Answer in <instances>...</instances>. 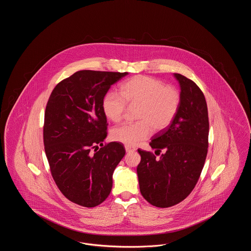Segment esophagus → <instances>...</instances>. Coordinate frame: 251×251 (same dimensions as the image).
Masks as SVG:
<instances>
[{
	"mask_svg": "<svg viewBox=\"0 0 251 251\" xmlns=\"http://www.w3.org/2000/svg\"><path fill=\"white\" fill-rule=\"evenodd\" d=\"M125 150H126V152H132V151H134L136 149L133 148V147H131V146H125Z\"/></svg>",
	"mask_w": 251,
	"mask_h": 251,
	"instance_id": "1",
	"label": "esophagus"
}]
</instances>
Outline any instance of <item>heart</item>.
Returning <instances> with one entry per match:
<instances>
[{
	"mask_svg": "<svg viewBox=\"0 0 251 251\" xmlns=\"http://www.w3.org/2000/svg\"><path fill=\"white\" fill-rule=\"evenodd\" d=\"M120 94L108 93L104 97L102 108L109 120L119 122L129 107L136 110L135 123L124 124L112 130L113 140L133 146L154 132L166 130L175 119L179 103V90L150 76L138 75L126 81L120 86Z\"/></svg>",
	"mask_w": 251,
	"mask_h": 251,
	"instance_id": "obj_1",
	"label": "heart"
}]
</instances>
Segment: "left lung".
I'll return each instance as SVG.
<instances>
[{"label": "left lung", "instance_id": "1", "mask_svg": "<svg viewBox=\"0 0 251 251\" xmlns=\"http://www.w3.org/2000/svg\"><path fill=\"white\" fill-rule=\"evenodd\" d=\"M180 87V103L175 119L150 143L159 154L142 150L137 166L144 199L159 208L182 201L195 188L208 151L209 118L201 88L185 76L174 73Z\"/></svg>", "mask_w": 251, "mask_h": 251}]
</instances>
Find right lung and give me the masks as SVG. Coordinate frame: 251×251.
I'll list each match as a JSON object with an SVG mask.
<instances>
[{"instance_id":"obj_1","label":"right lung","mask_w":251,"mask_h":251,"mask_svg":"<svg viewBox=\"0 0 251 251\" xmlns=\"http://www.w3.org/2000/svg\"><path fill=\"white\" fill-rule=\"evenodd\" d=\"M127 74L80 71L49 98L43 141L50 173L62 194L78 205L92 208L107 199L113 173L125 155L122 144H102L108 125L102 102L111 85Z\"/></svg>"}]
</instances>
